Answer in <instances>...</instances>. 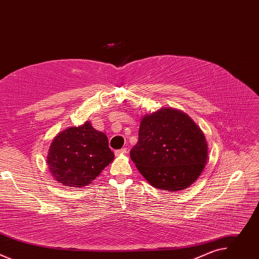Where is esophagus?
<instances>
[{"label": "esophagus", "mask_w": 259, "mask_h": 259, "mask_svg": "<svg viewBox=\"0 0 259 259\" xmlns=\"http://www.w3.org/2000/svg\"><path fill=\"white\" fill-rule=\"evenodd\" d=\"M128 153V151H127V149H125V147H123V149H121V150H118V151H116L115 152V155L118 157V156H122V155H126Z\"/></svg>", "instance_id": "1"}]
</instances>
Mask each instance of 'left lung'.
Instances as JSON below:
<instances>
[{"label": "left lung", "mask_w": 259, "mask_h": 259, "mask_svg": "<svg viewBox=\"0 0 259 259\" xmlns=\"http://www.w3.org/2000/svg\"><path fill=\"white\" fill-rule=\"evenodd\" d=\"M130 157L151 186L178 192L192 186L203 172L208 144L186 113L161 107L141 119Z\"/></svg>", "instance_id": "obj_1"}]
</instances>
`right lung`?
<instances>
[{
    "mask_svg": "<svg viewBox=\"0 0 259 259\" xmlns=\"http://www.w3.org/2000/svg\"><path fill=\"white\" fill-rule=\"evenodd\" d=\"M114 158L107 136L86 121L79 127L66 128L54 137L48 151L47 165L59 184L82 188L90 184Z\"/></svg>",
    "mask_w": 259,
    "mask_h": 259,
    "instance_id": "right-lung-1",
    "label": "right lung"
}]
</instances>
